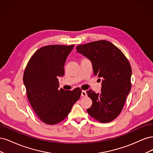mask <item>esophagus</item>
<instances>
[{
  "label": "esophagus",
  "mask_w": 153,
  "mask_h": 153,
  "mask_svg": "<svg viewBox=\"0 0 153 153\" xmlns=\"http://www.w3.org/2000/svg\"><path fill=\"white\" fill-rule=\"evenodd\" d=\"M81 96H82V97H85V96H87V94L86 91H82Z\"/></svg>",
  "instance_id": "1"
}]
</instances>
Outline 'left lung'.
<instances>
[{"mask_svg": "<svg viewBox=\"0 0 153 153\" xmlns=\"http://www.w3.org/2000/svg\"><path fill=\"white\" fill-rule=\"evenodd\" d=\"M76 49L91 60L94 75L103 78L100 93L86 91L92 101L87 113L100 123L113 121L121 112L131 90L130 64L121 50L106 40L78 45Z\"/></svg>", "mask_w": 153, "mask_h": 153, "instance_id": "8db88e82", "label": "left lung"}]
</instances>
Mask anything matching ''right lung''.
<instances>
[{"instance_id":"1","label":"right lung","mask_w":153,"mask_h":153,"mask_svg":"<svg viewBox=\"0 0 153 153\" xmlns=\"http://www.w3.org/2000/svg\"><path fill=\"white\" fill-rule=\"evenodd\" d=\"M74 45H48L32 55L24 73L27 96L32 108L43 123L56 124L66 119L80 99L82 89H59L58 76L64 75L65 62Z\"/></svg>"}]
</instances>
